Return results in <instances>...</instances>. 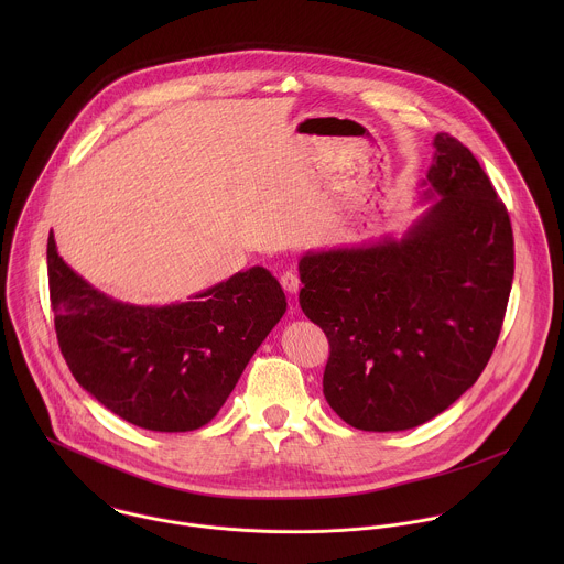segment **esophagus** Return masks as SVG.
<instances>
[{
	"mask_svg": "<svg viewBox=\"0 0 564 564\" xmlns=\"http://www.w3.org/2000/svg\"><path fill=\"white\" fill-rule=\"evenodd\" d=\"M280 284H282V286H284V291H289V293H297V291H300V286H302L300 275H297L295 271H286V273H282V275H280Z\"/></svg>",
	"mask_w": 564,
	"mask_h": 564,
	"instance_id": "1",
	"label": "esophagus"
}]
</instances>
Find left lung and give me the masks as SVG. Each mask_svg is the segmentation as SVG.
I'll list each match as a JSON object with an SVG mask.
<instances>
[{"label": "left lung", "instance_id": "1", "mask_svg": "<svg viewBox=\"0 0 564 564\" xmlns=\"http://www.w3.org/2000/svg\"><path fill=\"white\" fill-rule=\"evenodd\" d=\"M427 208L400 239L306 251L300 306L329 340L323 395L351 427L400 432L447 410L495 349L514 275L512 228L454 137L432 141Z\"/></svg>", "mask_w": 564, "mask_h": 564}]
</instances>
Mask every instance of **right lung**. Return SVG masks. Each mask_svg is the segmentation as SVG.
<instances>
[{
	"label": "right lung",
	"mask_w": 564,
	"mask_h": 564,
	"mask_svg": "<svg viewBox=\"0 0 564 564\" xmlns=\"http://www.w3.org/2000/svg\"><path fill=\"white\" fill-rule=\"evenodd\" d=\"M61 351L82 389L152 432L206 425L230 398L253 351L286 313L280 282L251 267L188 302H119L76 273L47 241Z\"/></svg>",
	"instance_id": "1"
}]
</instances>
